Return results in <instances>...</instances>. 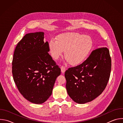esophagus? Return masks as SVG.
Returning a JSON list of instances; mask_svg holds the SVG:
<instances>
[{
  "label": "esophagus",
  "instance_id": "1",
  "mask_svg": "<svg viewBox=\"0 0 123 123\" xmlns=\"http://www.w3.org/2000/svg\"><path fill=\"white\" fill-rule=\"evenodd\" d=\"M61 72H62V73H64L65 72V71H66V68H65L64 66H62L61 67Z\"/></svg>",
  "mask_w": 123,
  "mask_h": 123
}]
</instances>
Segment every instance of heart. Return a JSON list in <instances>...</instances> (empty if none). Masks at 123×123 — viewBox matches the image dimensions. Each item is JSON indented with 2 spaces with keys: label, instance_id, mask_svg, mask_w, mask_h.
<instances>
[{
  "label": "heart",
  "instance_id": "1",
  "mask_svg": "<svg viewBox=\"0 0 123 123\" xmlns=\"http://www.w3.org/2000/svg\"><path fill=\"white\" fill-rule=\"evenodd\" d=\"M93 46V40L89 36L68 32L59 34L56 41L51 40L49 48L51 57L58 59L65 51V56L73 65L83 63L89 56Z\"/></svg>",
  "mask_w": 123,
  "mask_h": 123
}]
</instances>
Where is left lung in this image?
<instances>
[{
	"label": "left lung",
	"mask_w": 123,
	"mask_h": 123,
	"mask_svg": "<svg viewBox=\"0 0 123 123\" xmlns=\"http://www.w3.org/2000/svg\"><path fill=\"white\" fill-rule=\"evenodd\" d=\"M111 68L107 47L94 49L85 61L65 73L67 92L74 102L85 104L100 95L109 82Z\"/></svg>",
	"instance_id": "8db88e82"
}]
</instances>
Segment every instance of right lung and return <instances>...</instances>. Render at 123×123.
<instances>
[{"label":"right lung","mask_w":123,"mask_h":123,"mask_svg":"<svg viewBox=\"0 0 123 123\" xmlns=\"http://www.w3.org/2000/svg\"><path fill=\"white\" fill-rule=\"evenodd\" d=\"M44 32L26 34L15 49L12 61L14 82L29 101L43 103L51 95L61 69L48 53L49 43Z\"/></svg>","instance_id":"1"}]
</instances>
